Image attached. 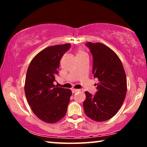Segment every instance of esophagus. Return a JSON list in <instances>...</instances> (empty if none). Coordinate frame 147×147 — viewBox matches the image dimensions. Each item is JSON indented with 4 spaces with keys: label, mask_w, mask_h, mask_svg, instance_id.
Wrapping results in <instances>:
<instances>
[{
    "label": "esophagus",
    "mask_w": 147,
    "mask_h": 147,
    "mask_svg": "<svg viewBox=\"0 0 147 147\" xmlns=\"http://www.w3.org/2000/svg\"><path fill=\"white\" fill-rule=\"evenodd\" d=\"M71 91H72V93H77V92H78L80 90H79V89H73Z\"/></svg>",
    "instance_id": "obj_1"
}]
</instances>
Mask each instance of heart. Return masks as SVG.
<instances>
[{
	"mask_svg": "<svg viewBox=\"0 0 147 147\" xmlns=\"http://www.w3.org/2000/svg\"><path fill=\"white\" fill-rule=\"evenodd\" d=\"M85 54V53H84V52L82 51V50L79 49L78 51V52H77V56L82 55V54Z\"/></svg>",
	"mask_w": 147,
	"mask_h": 147,
	"instance_id": "b5f03b06",
	"label": "heart"
}]
</instances>
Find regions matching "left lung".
Returning <instances> with one entry per match:
<instances>
[{
	"instance_id": "8db88e82",
	"label": "left lung",
	"mask_w": 147,
	"mask_h": 147,
	"mask_svg": "<svg viewBox=\"0 0 147 147\" xmlns=\"http://www.w3.org/2000/svg\"><path fill=\"white\" fill-rule=\"evenodd\" d=\"M93 56L94 78H97V91L93 95L86 91L83 106L86 115L92 120H109L117 113L125 99L127 82L123 64L111 49L100 43H86Z\"/></svg>"
}]
</instances>
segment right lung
Instances as JSON below:
<instances>
[{"label":"right lung","mask_w":147,"mask_h":147,"mask_svg":"<svg viewBox=\"0 0 147 147\" xmlns=\"http://www.w3.org/2000/svg\"><path fill=\"white\" fill-rule=\"evenodd\" d=\"M69 43L49 47L39 53L27 70L24 92L29 106L38 118L54 123L65 115L72 92L54 85L61 57Z\"/></svg>","instance_id":"add662e5"}]
</instances>
